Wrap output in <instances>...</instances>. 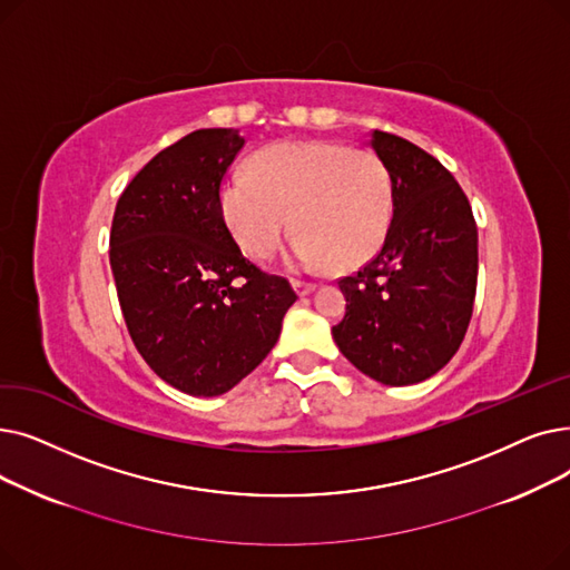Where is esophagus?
<instances>
[{"label":"esophagus","mask_w":570,"mask_h":570,"mask_svg":"<svg viewBox=\"0 0 570 570\" xmlns=\"http://www.w3.org/2000/svg\"><path fill=\"white\" fill-rule=\"evenodd\" d=\"M292 285H294V289H296V294H299V296H306V294H311L315 289V283H306V281H294Z\"/></svg>","instance_id":"obj_1"}]
</instances>
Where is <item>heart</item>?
<instances>
[{"label":"heart","instance_id":"1","mask_svg":"<svg viewBox=\"0 0 570 570\" xmlns=\"http://www.w3.org/2000/svg\"><path fill=\"white\" fill-rule=\"evenodd\" d=\"M225 223L243 253L271 259L289 234L304 266L355 268L381 250L392 220L387 169L371 150L334 141L278 144L220 187Z\"/></svg>","mask_w":570,"mask_h":570}]
</instances>
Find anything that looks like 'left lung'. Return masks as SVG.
<instances>
[{
  "instance_id": "left-lung-1",
  "label": "left lung",
  "mask_w": 570,
  "mask_h": 570,
  "mask_svg": "<svg viewBox=\"0 0 570 570\" xmlns=\"http://www.w3.org/2000/svg\"><path fill=\"white\" fill-rule=\"evenodd\" d=\"M368 146L392 183L383 248L338 278L345 315L338 350L373 381L401 387L439 373L462 345L478 285V227L471 204L441 161L396 134Z\"/></svg>"
}]
</instances>
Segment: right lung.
Returning <instances> with one entry per match:
<instances>
[{"mask_svg": "<svg viewBox=\"0 0 570 570\" xmlns=\"http://www.w3.org/2000/svg\"><path fill=\"white\" fill-rule=\"evenodd\" d=\"M246 144L238 129H197L131 178L111 225V271L127 332L171 387L218 396L276 345L296 294L243 257L220 187Z\"/></svg>", "mask_w": 570, "mask_h": 570, "instance_id": "obj_1", "label": "right lung"}]
</instances>
